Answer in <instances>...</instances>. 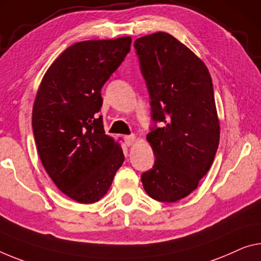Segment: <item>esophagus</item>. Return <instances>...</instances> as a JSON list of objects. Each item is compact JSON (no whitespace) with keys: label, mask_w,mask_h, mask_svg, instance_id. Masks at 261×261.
Segmentation results:
<instances>
[{"label":"esophagus","mask_w":261,"mask_h":261,"mask_svg":"<svg viewBox=\"0 0 261 261\" xmlns=\"http://www.w3.org/2000/svg\"><path fill=\"white\" fill-rule=\"evenodd\" d=\"M123 139H125V142H126L127 146H133L134 142L136 141V136L133 135V134H132V135H126Z\"/></svg>","instance_id":"1"}]
</instances>
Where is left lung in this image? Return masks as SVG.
Returning a JSON list of instances; mask_svg holds the SVG:
<instances>
[{
    "mask_svg": "<svg viewBox=\"0 0 261 261\" xmlns=\"http://www.w3.org/2000/svg\"><path fill=\"white\" fill-rule=\"evenodd\" d=\"M150 97L154 126L147 140L155 163L143 172L144 190L159 202L187 197L209 171L219 144V120L209 70L167 33L134 43Z\"/></svg>",
    "mask_w": 261,
    "mask_h": 261,
    "instance_id": "8db88e82",
    "label": "left lung"
}]
</instances>
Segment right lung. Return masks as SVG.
<instances>
[{"mask_svg":"<svg viewBox=\"0 0 261 261\" xmlns=\"http://www.w3.org/2000/svg\"><path fill=\"white\" fill-rule=\"evenodd\" d=\"M132 38L75 43L44 74L33 108V129L43 167L75 202L106 195L122 166V148L105 134L101 87L130 50Z\"/></svg>","mask_w":261,"mask_h":261,"instance_id":"right-lung-1","label":"right lung"}]
</instances>
